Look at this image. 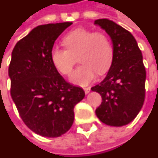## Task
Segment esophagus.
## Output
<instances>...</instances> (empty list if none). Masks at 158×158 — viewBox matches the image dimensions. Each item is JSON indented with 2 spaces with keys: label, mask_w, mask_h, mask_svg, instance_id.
Here are the masks:
<instances>
[{
  "label": "esophagus",
  "mask_w": 158,
  "mask_h": 158,
  "mask_svg": "<svg viewBox=\"0 0 158 158\" xmlns=\"http://www.w3.org/2000/svg\"><path fill=\"white\" fill-rule=\"evenodd\" d=\"M84 90H85V94H88V93L90 91V87H85V88H84Z\"/></svg>",
  "instance_id": "34e87169"
}]
</instances>
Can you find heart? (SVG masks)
I'll return each instance as SVG.
<instances>
[{
  "label": "heart",
  "instance_id": "heart-1",
  "mask_svg": "<svg viewBox=\"0 0 158 158\" xmlns=\"http://www.w3.org/2000/svg\"><path fill=\"white\" fill-rule=\"evenodd\" d=\"M66 48H53L50 59L57 71L63 75H70L79 56V68L72 73L71 81L85 86L91 83L97 73L109 71L114 59V48L110 37L102 31L79 27L73 30L63 38Z\"/></svg>",
  "mask_w": 158,
  "mask_h": 158
}]
</instances>
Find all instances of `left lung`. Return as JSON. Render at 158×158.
Listing matches in <instances>:
<instances>
[{
  "mask_svg": "<svg viewBox=\"0 0 158 158\" xmlns=\"http://www.w3.org/2000/svg\"><path fill=\"white\" fill-rule=\"evenodd\" d=\"M111 37L114 59L102 82L91 90L102 96L96 114L104 124L127 125L134 120L144 104L146 72L135 38L127 30L108 19L95 20Z\"/></svg>",
  "mask_w": 158,
  "mask_h": 158,
  "instance_id": "1",
  "label": "left lung"
}]
</instances>
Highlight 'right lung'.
<instances>
[{
	"mask_svg": "<svg viewBox=\"0 0 158 158\" xmlns=\"http://www.w3.org/2000/svg\"><path fill=\"white\" fill-rule=\"evenodd\" d=\"M72 22L38 25L18 42L8 68L10 93L20 117L38 135L55 138L71 128L82 88L68 83L50 59L55 41Z\"/></svg>",
	"mask_w": 158,
	"mask_h": 158,
	"instance_id": "add662e5",
	"label": "right lung"
}]
</instances>
